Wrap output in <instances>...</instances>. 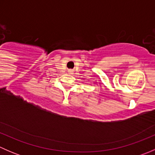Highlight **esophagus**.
Instances as JSON below:
<instances>
[{
	"label": "esophagus",
	"mask_w": 155,
	"mask_h": 155,
	"mask_svg": "<svg viewBox=\"0 0 155 155\" xmlns=\"http://www.w3.org/2000/svg\"><path fill=\"white\" fill-rule=\"evenodd\" d=\"M70 72H71V71H70Z\"/></svg>",
	"instance_id": "34e87169"
}]
</instances>
